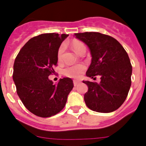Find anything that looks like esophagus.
I'll return each mask as SVG.
<instances>
[{"label": "esophagus", "instance_id": "1", "mask_svg": "<svg viewBox=\"0 0 146 146\" xmlns=\"http://www.w3.org/2000/svg\"><path fill=\"white\" fill-rule=\"evenodd\" d=\"M73 83H74V86H77L79 83H80V82H79V81H77V80H74Z\"/></svg>", "mask_w": 146, "mask_h": 146}]
</instances>
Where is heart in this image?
<instances>
[{
    "instance_id": "obj_1",
    "label": "heart",
    "mask_w": 146,
    "mask_h": 146,
    "mask_svg": "<svg viewBox=\"0 0 146 146\" xmlns=\"http://www.w3.org/2000/svg\"><path fill=\"white\" fill-rule=\"evenodd\" d=\"M71 45L73 50H74L75 52L78 54L80 53L81 50H83V49H85L84 44L82 42L78 41V40H74L72 42ZM64 51V44H62L60 47V48H59L58 52H57V59H58L59 61H61L62 59V54ZM85 69H86L85 66L82 64L67 66L63 70V74L66 76H68V77L77 79V78L80 77L82 74L84 72Z\"/></svg>"
}]
</instances>
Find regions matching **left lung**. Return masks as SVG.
<instances>
[{
	"mask_svg": "<svg viewBox=\"0 0 146 146\" xmlns=\"http://www.w3.org/2000/svg\"><path fill=\"white\" fill-rule=\"evenodd\" d=\"M75 36L88 46L92 55L86 75L101 79L99 84L83 81L88 86L84 97L86 106L99 113L114 111L125 102L131 85L132 66L128 54L111 36L94 32Z\"/></svg>",
	"mask_w": 146,
	"mask_h": 146,
	"instance_id": "8db88e82",
	"label": "left lung"
}]
</instances>
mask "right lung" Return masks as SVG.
Masks as SVG:
<instances>
[{
    "label": "right lung",
    "mask_w": 146,
    "mask_h": 146,
    "mask_svg": "<svg viewBox=\"0 0 146 146\" xmlns=\"http://www.w3.org/2000/svg\"><path fill=\"white\" fill-rule=\"evenodd\" d=\"M69 35L44 33L26 42L14 62L13 79L17 94L27 110L42 118L62 111L73 89L70 78L57 84L49 79L57 64V52Z\"/></svg>",
    "instance_id": "obj_1"
}]
</instances>
